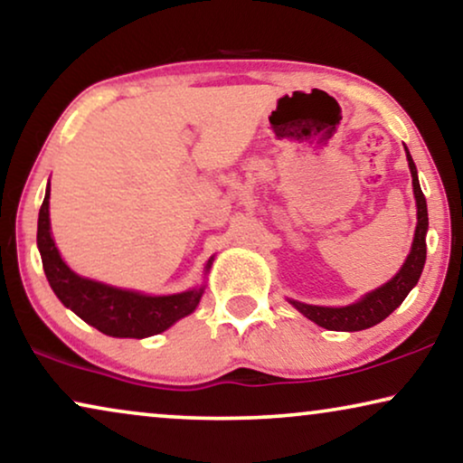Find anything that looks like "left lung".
I'll return each instance as SVG.
<instances>
[{"mask_svg": "<svg viewBox=\"0 0 463 463\" xmlns=\"http://www.w3.org/2000/svg\"><path fill=\"white\" fill-rule=\"evenodd\" d=\"M407 149V147H404ZM407 160L411 168V176H413V192L417 200V230L413 249H411L407 261H404L402 269L392 278L388 284L382 288L373 290L360 299L358 303L345 307H320V306H307V303L290 301L299 312L309 318L316 325L328 328V331H364L379 325V322L388 318L394 309L404 301L409 290L415 287L420 280L423 263H426V232H428V206L423 192L420 187V179H417V168L413 157H411L407 149Z\"/></svg>", "mask_w": 463, "mask_h": 463, "instance_id": "1", "label": "left lung"}]
</instances>
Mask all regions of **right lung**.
<instances>
[{"mask_svg":"<svg viewBox=\"0 0 463 463\" xmlns=\"http://www.w3.org/2000/svg\"><path fill=\"white\" fill-rule=\"evenodd\" d=\"M48 198L50 183L40 208V219H37V249H40L50 287L62 301V306L73 309L81 320L109 337L130 339H143L166 331L183 316L194 312L200 303L202 288L168 297H147L73 274L61 259L54 240L50 236ZM208 268H211V261L206 265V269Z\"/></svg>","mask_w":463,"mask_h":463,"instance_id":"1","label":"right lung"}]
</instances>
